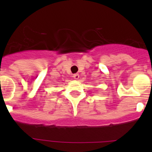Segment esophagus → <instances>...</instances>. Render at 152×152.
<instances>
[{
	"mask_svg": "<svg viewBox=\"0 0 152 152\" xmlns=\"http://www.w3.org/2000/svg\"><path fill=\"white\" fill-rule=\"evenodd\" d=\"M73 77L75 79H78L79 78V75L78 74V73H74V74L73 75Z\"/></svg>",
	"mask_w": 152,
	"mask_h": 152,
	"instance_id": "34e87169",
	"label": "esophagus"
}]
</instances>
